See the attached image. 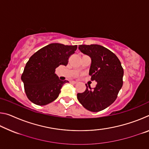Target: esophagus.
<instances>
[{
	"instance_id": "esophagus-1",
	"label": "esophagus",
	"mask_w": 149,
	"mask_h": 149,
	"mask_svg": "<svg viewBox=\"0 0 149 149\" xmlns=\"http://www.w3.org/2000/svg\"><path fill=\"white\" fill-rule=\"evenodd\" d=\"M72 83V84H77V81H71Z\"/></svg>"
}]
</instances>
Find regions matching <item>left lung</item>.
I'll return each instance as SVG.
<instances>
[{"mask_svg": "<svg viewBox=\"0 0 149 149\" xmlns=\"http://www.w3.org/2000/svg\"><path fill=\"white\" fill-rule=\"evenodd\" d=\"M78 48L91 59L89 74L97 84L93 89L86 85L84 93H77V99L87 110L99 112L116 99L123 85V69L118 57L101 45H81Z\"/></svg>", "mask_w": 149, "mask_h": 149, "instance_id": "1", "label": "left lung"}]
</instances>
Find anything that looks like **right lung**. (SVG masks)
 Listing matches in <instances>:
<instances>
[{
  "label": "right lung",
  "mask_w": 149,
  "mask_h": 149,
  "mask_svg": "<svg viewBox=\"0 0 149 149\" xmlns=\"http://www.w3.org/2000/svg\"><path fill=\"white\" fill-rule=\"evenodd\" d=\"M77 48V45L51 43L30 57L21 77L30 101L44 106L57 99L63 85L68 81L60 80L55 70L60 65L65 66Z\"/></svg>",
  "instance_id": "obj_1"
}]
</instances>
